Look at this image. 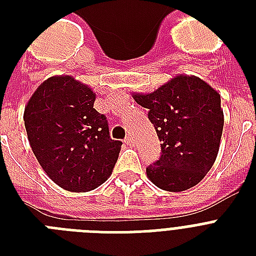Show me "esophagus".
<instances>
[{
  "instance_id": "34e87169",
  "label": "esophagus",
  "mask_w": 256,
  "mask_h": 256,
  "mask_svg": "<svg viewBox=\"0 0 256 256\" xmlns=\"http://www.w3.org/2000/svg\"><path fill=\"white\" fill-rule=\"evenodd\" d=\"M124 144H128V146H134V144H136V140H134V138H132V136H128L124 138Z\"/></svg>"
}]
</instances>
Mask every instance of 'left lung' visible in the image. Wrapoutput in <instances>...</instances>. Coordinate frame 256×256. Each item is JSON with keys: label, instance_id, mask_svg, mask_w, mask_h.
Masks as SVG:
<instances>
[{"label": "left lung", "instance_id": "8db88e82", "mask_svg": "<svg viewBox=\"0 0 256 256\" xmlns=\"http://www.w3.org/2000/svg\"><path fill=\"white\" fill-rule=\"evenodd\" d=\"M160 138V156L146 168L156 187L176 192L212 168L223 132L220 96L200 78L178 76L150 94H134Z\"/></svg>", "mask_w": 256, "mask_h": 256}]
</instances>
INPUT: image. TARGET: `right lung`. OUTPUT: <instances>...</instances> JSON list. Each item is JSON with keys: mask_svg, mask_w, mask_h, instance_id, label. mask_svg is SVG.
Segmentation results:
<instances>
[{"mask_svg": "<svg viewBox=\"0 0 256 256\" xmlns=\"http://www.w3.org/2000/svg\"><path fill=\"white\" fill-rule=\"evenodd\" d=\"M96 94L72 77H52L36 90L24 114L34 156L68 191L85 192L110 176L120 152L104 114L92 108Z\"/></svg>", "mask_w": 256, "mask_h": 256, "instance_id": "1", "label": "right lung"}]
</instances>
